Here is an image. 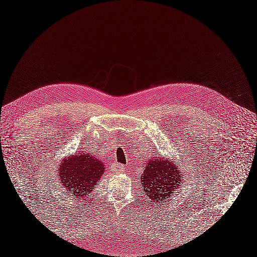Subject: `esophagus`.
I'll list each match as a JSON object with an SVG mask.
<instances>
[{
    "instance_id": "1",
    "label": "esophagus",
    "mask_w": 257,
    "mask_h": 257,
    "mask_svg": "<svg viewBox=\"0 0 257 257\" xmlns=\"http://www.w3.org/2000/svg\"><path fill=\"white\" fill-rule=\"evenodd\" d=\"M112 170L114 171V172H124L126 170V168H125V165H123V164H120V163H117V162H115L114 164H112Z\"/></svg>"
}]
</instances>
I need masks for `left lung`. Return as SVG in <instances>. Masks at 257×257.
<instances>
[{"instance_id":"1","label":"left lung","mask_w":257,"mask_h":257,"mask_svg":"<svg viewBox=\"0 0 257 257\" xmlns=\"http://www.w3.org/2000/svg\"><path fill=\"white\" fill-rule=\"evenodd\" d=\"M182 173L173 162L159 157L149 158L142 176V186L150 202H168L183 182Z\"/></svg>"}]
</instances>
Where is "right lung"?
Here are the masks:
<instances>
[{
    "label": "right lung",
    "instance_id": "obj_1",
    "mask_svg": "<svg viewBox=\"0 0 257 257\" xmlns=\"http://www.w3.org/2000/svg\"><path fill=\"white\" fill-rule=\"evenodd\" d=\"M105 172V165L95 158V155L87 152H78L59 165V178L69 195L85 197L98 183ZM80 198V199H81Z\"/></svg>",
    "mask_w": 257,
    "mask_h": 257
}]
</instances>
